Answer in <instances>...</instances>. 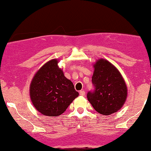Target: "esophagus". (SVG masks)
I'll return each mask as SVG.
<instances>
[{
  "label": "esophagus",
  "instance_id": "obj_1",
  "mask_svg": "<svg viewBox=\"0 0 151 151\" xmlns=\"http://www.w3.org/2000/svg\"><path fill=\"white\" fill-rule=\"evenodd\" d=\"M85 94H86V93H85V91L83 90L80 91H79V95L81 96H84Z\"/></svg>",
  "mask_w": 151,
  "mask_h": 151
}]
</instances>
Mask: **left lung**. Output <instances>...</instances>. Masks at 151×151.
Instances as JSON below:
<instances>
[{
	"instance_id": "8db88e82",
	"label": "left lung",
	"mask_w": 151,
	"mask_h": 151,
	"mask_svg": "<svg viewBox=\"0 0 151 151\" xmlns=\"http://www.w3.org/2000/svg\"><path fill=\"white\" fill-rule=\"evenodd\" d=\"M93 68L92 83L95 90L87 93V99L99 113L110 115L124 105L127 87L119 70L109 61L97 60Z\"/></svg>"
}]
</instances>
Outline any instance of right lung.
<instances>
[{
	"label": "right lung",
	"mask_w": 151,
	"mask_h": 151,
	"mask_svg": "<svg viewBox=\"0 0 151 151\" xmlns=\"http://www.w3.org/2000/svg\"><path fill=\"white\" fill-rule=\"evenodd\" d=\"M58 64V59L48 61L31 81V101L36 110L45 116L62 115L79 96L73 83L65 77L63 69Z\"/></svg>",
	"instance_id": "obj_1"
}]
</instances>
